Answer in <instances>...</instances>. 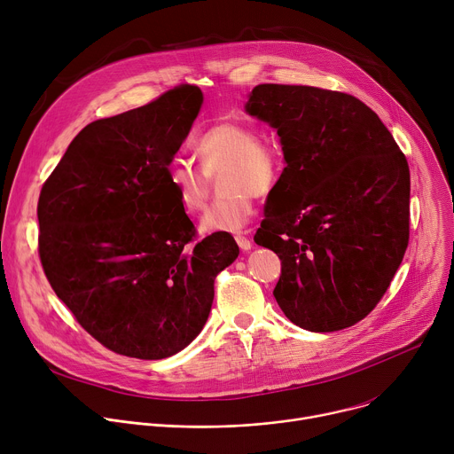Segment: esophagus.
<instances>
[{
    "instance_id": "34e87169",
    "label": "esophagus",
    "mask_w": 454,
    "mask_h": 454,
    "mask_svg": "<svg viewBox=\"0 0 454 454\" xmlns=\"http://www.w3.org/2000/svg\"><path fill=\"white\" fill-rule=\"evenodd\" d=\"M234 239H236V243H238V247H239L241 250H248L250 247H253V241H250V238H248V232H247V231H245V232L236 234V236H234Z\"/></svg>"
}]
</instances>
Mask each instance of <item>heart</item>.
Segmentation results:
<instances>
[{
  "label": "heart",
  "instance_id": "b5f03b06",
  "mask_svg": "<svg viewBox=\"0 0 454 454\" xmlns=\"http://www.w3.org/2000/svg\"><path fill=\"white\" fill-rule=\"evenodd\" d=\"M200 168L175 160L168 168V187L185 213L204 209L211 178L220 174L223 196L200 218L204 232H234L254 215V196H270L285 173V153L279 142L262 137L260 129L222 121L192 140Z\"/></svg>",
  "mask_w": 454,
  "mask_h": 454
}]
</instances>
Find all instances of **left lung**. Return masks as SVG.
<instances>
[{"label":"left lung","instance_id":"8db88e82","mask_svg":"<svg viewBox=\"0 0 454 454\" xmlns=\"http://www.w3.org/2000/svg\"><path fill=\"white\" fill-rule=\"evenodd\" d=\"M247 112L278 129L286 162L254 236L281 260L278 305L310 332L354 326L408 248L406 155L379 115L344 91L258 84Z\"/></svg>","mask_w":454,"mask_h":454}]
</instances>
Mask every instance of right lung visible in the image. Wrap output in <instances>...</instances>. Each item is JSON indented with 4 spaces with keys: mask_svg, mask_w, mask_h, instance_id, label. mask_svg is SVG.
I'll return each instance as SVG.
<instances>
[{
    "mask_svg": "<svg viewBox=\"0 0 454 454\" xmlns=\"http://www.w3.org/2000/svg\"><path fill=\"white\" fill-rule=\"evenodd\" d=\"M200 88L88 124L41 187L37 250L75 321L115 354L157 361L204 328L215 279L239 254L229 232L198 239L168 187Z\"/></svg>",
    "mask_w": 454,
    "mask_h": 454,
    "instance_id": "1",
    "label": "right lung"
}]
</instances>
